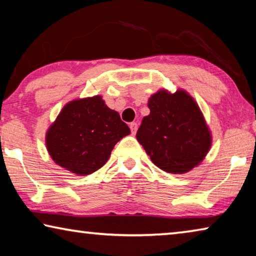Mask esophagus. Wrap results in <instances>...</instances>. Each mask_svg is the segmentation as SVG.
I'll return each mask as SVG.
<instances>
[{
	"mask_svg": "<svg viewBox=\"0 0 256 256\" xmlns=\"http://www.w3.org/2000/svg\"><path fill=\"white\" fill-rule=\"evenodd\" d=\"M130 128H131L132 134H136L138 131V124L136 122H132L131 124H130Z\"/></svg>",
	"mask_w": 256,
	"mask_h": 256,
	"instance_id": "34e87169",
	"label": "esophagus"
}]
</instances>
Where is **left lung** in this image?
Instances as JSON below:
<instances>
[{"mask_svg": "<svg viewBox=\"0 0 256 256\" xmlns=\"http://www.w3.org/2000/svg\"><path fill=\"white\" fill-rule=\"evenodd\" d=\"M136 138L151 162L170 174H184L200 164L211 146V133L196 100L184 92L160 90L148 102Z\"/></svg>", "mask_w": 256, "mask_h": 256, "instance_id": "8db88e82", "label": "left lung"}]
</instances>
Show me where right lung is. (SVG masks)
I'll return each mask as SVG.
<instances>
[{
	"label": "right lung",
	"mask_w": 256,
	"mask_h": 256,
	"mask_svg": "<svg viewBox=\"0 0 256 256\" xmlns=\"http://www.w3.org/2000/svg\"><path fill=\"white\" fill-rule=\"evenodd\" d=\"M131 133L100 96L68 102L46 133V146L58 166L76 175L98 170L115 144Z\"/></svg>",
	"instance_id": "right-lung-1"
}]
</instances>
